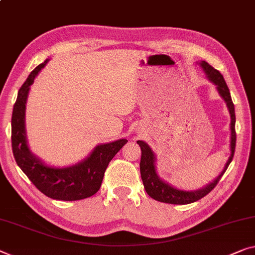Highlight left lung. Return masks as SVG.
<instances>
[{"mask_svg": "<svg viewBox=\"0 0 255 255\" xmlns=\"http://www.w3.org/2000/svg\"><path fill=\"white\" fill-rule=\"evenodd\" d=\"M203 70H204L206 76L212 83L217 87V90L219 95L222 97V99L226 101L227 107L229 109L230 113V130H232V140H230V157L228 162L226 163L225 168L221 172V174L214 180L213 182H211L210 185L202 188V189L194 190V191H186V190H180L177 188L172 187L168 183L164 182L162 179L156 173V167H155V155L152 152L151 148L148 146L143 141H136L141 148V160H140V173L141 179H142L143 187L146 189L147 194L150 196L151 198L156 199L158 202L167 203V204H190L198 199H201L206 196L210 191H212L215 186L218 185V182L220 181L221 177L225 173L227 168H228L230 162L233 160L234 154H235V147H236V131H235V123H236V116H235V107L232 100V96H230L229 89L227 87V83L225 78L221 75V73L213 68L212 66L207 64L206 61H202L201 64Z\"/></svg>", "mask_w": 255, "mask_h": 255, "instance_id": "8db88e82", "label": "left lung"}]
</instances>
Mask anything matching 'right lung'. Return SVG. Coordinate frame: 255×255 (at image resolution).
Segmentation results:
<instances>
[{
  "instance_id": "right-lung-1",
  "label": "right lung",
  "mask_w": 255,
  "mask_h": 255,
  "mask_svg": "<svg viewBox=\"0 0 255 255\" xmlns=\"http://www.w3.org/2000/svg\"><path fill=\"white\" fill-rule=\"evenodd\" d=\"M49 59L38 65L19 89L11 119V143L15 162L33 185L50 198L78 201L95 195L103 182L105 171L113 157L121 150L127 139L97 146L88 158L69 167L45 165L30 152L27 146L25 111L29 87Z\"/></svg>"
}]
</instances>
